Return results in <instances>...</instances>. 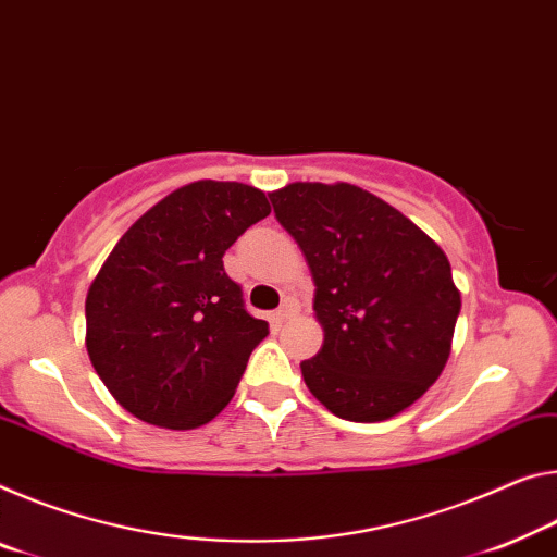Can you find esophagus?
<instances>
[{"label":"esophagus","mask_w":557,"mask_h":557,"mask_svg":"<svg viewBox=\"0 0 557 557\" xmlns=\"http://www.w3.org/2000/svg\"><path fill=\"white\" fill-rule=\"evenodd\" d=\"M297 312V302L295 299H285V302H282V307L277 312H272V324L275 326H282V322H287L289 317H293Z\"/></svg>","instance_id":"obj_1"}]
</instances>
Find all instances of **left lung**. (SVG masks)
<instances>
[{"label":"left lung","mask_w":557,"mask_h":557,"mask_svg":"<svg viewBox=\"0 0 557 557\" xmlns=\"http://www.w3.org/2000/svg\"><path fill=\"white\" fill-rule=\"evenodd\" d=\"M268 196L314 280L324 342L299 364L307 389L347 421L409 409L451 355L461 293L446 252L359 185L289 183Z\"/></svg>","instance_id":"8db88e82"}]
</instances>
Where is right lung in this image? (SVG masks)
<instances>
[{"mask_svg": "<svg viewBox=\"0 0 557 557\" xmlns=\"http://www.w3.org/2000/svg\"><path fill=\"white\" fill-rule=\"evenodd\" d=\"M270 215L264 193L196 181L123 233L86 295V351L123 409L188 431L231 404L268 322L245 312L223 255Z\"/></svg>", "mask_w": 557, "mask_h": 557, "instance_id": "1", "label": "right lung"}]
</instances>
